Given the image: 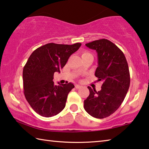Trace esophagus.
Here are the masks:
<instances>
[{
    "mask_svg": "<svg viewBox=\"0 0 149 149\" xmlns=\"http://www.w3.org/2000/svg\"><path fill=\"white\" fill-rule=\"evenodd\" d=\"M82 87V86H80V85H79V84H76V85H75V88H77V89L81 88Z\"/></svg>",
    "mask_w": 149,
    "mask_h": 149,
    "instance_id": "34e87169",
    "label": "esophagus"
}]
</instances>
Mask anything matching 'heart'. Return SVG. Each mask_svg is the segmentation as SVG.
I'll return each instance as SVG.
<instances>
[{"label": "heart", "mask_w": 149, "mask_h": 149, "mask_svg": "<svg viewBox=\"0 0 149 149\" xmlns=\"http://www.w3.org/2000/svg\"><path fill=\"white\" fill-rule=\"evenodd\" d=\"M87 55H91V53H88V52H84V53H82V56Z\"/></svg>", "instance_id": "obj_1"}]
</instances>
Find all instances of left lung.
Listing matches in <instances>:
<instances>
[{"instance_id": "8db88e82", "label": "left lung", "mask_w": 149, "mask_h": 149, "mask_svg": "<svg viewBox=\"0 0 149 149\" xmlns=\"http://www.w3.org/2000/svg\"><path fill=\"white\" fill-rule=\"evenodd\" d=\"M86 46L96 51L95 76L103 84L98 92L88 86L90 94L84 101V108L91 116L103 119L113 113L125 99L130 85V70L123 53L111 41L101 39Z\"/></svg>"}]
</instances>
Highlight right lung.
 I'll use <instances>...</instances> for the list:
<instances>
[{"label": "right lung", "instance_id": "obj_1", "mask_svg": "<svg viewBox=\"0 0 149 149\" xmlns=\"http://www.w3.org/2000/svg\"><path fill=\"white\" fill-rule=\"evenodd\" d=\"M81 43L72 45L50 43L31 53L23 69L24 93L36 113L45 118L57 115L65 108L67 96L74 87L71 82L58 86L53 81Z\"/></svg>", "mask_w": 149, "mask_h": 149}]
</instances>
